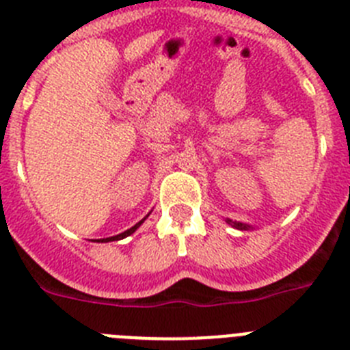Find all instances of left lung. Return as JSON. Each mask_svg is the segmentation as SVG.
<instances>
[{
  "instance_id": "1",
  "label": "left lung",
  "mask_w": 350,
  "mask_h": 350,
  "mask_svg": "<svg viewBox=\"0 0 350 350\" xmlns=\"http://www.w3.org/2000/svg\"><path fill=\"white\" fill-rule=\"evenodd\" d=\"M228 224H231L233 228H237V230H249L250 226L249 224H243V222H237V221H231V219H228Z\"/></svg>"
}]
</instances>
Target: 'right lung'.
<instances>
[{"mask_svg": "<svg viewBox=\"0 0 350 350\" xmlns=\"http://www.w3.org/2000/svg\"><path fill=\"white\" fill-rule=\"evenodd\" d=\"M145 219H147V217H144L140 222H137V224L133 226V228H129V230H126L124 233L116 234V237H110V238H103V240H98V242H116V240H122V238H126V237H129V234L135 233V231H137L138 228H140V224L145 221Z\"/></svg>", "mask_w": 350, "mask_h": 350, "instance_id": "add662e5", "label": "right lung"}]
</instances>
